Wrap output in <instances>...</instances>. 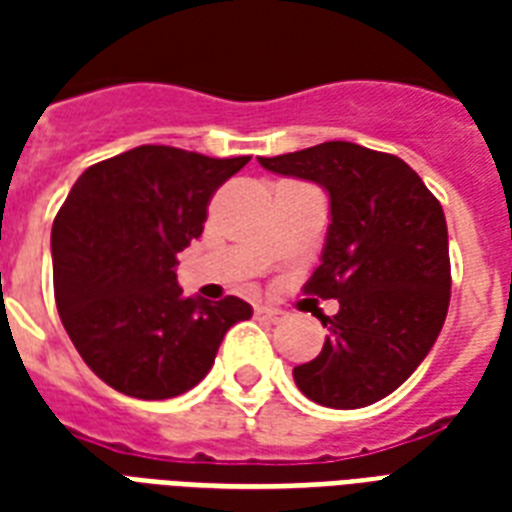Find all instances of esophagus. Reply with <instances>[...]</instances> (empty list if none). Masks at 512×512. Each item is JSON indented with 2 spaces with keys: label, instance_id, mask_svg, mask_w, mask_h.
<instances>
[{
  "label": "esophagus",
  "instance_id": "esophagus-1",
  "mask_svg": "<svg viewBox=\"0 0 512 512\" xmlns=\"http://www.w3.org/2000/svg\"><path fill=\"white\" fill-rule=\"evenodd\" d=\"M255 316L260 321H271V324H276V321H279L281 316H284V311H279V308H273V305H257Z\"/></svg>",
  "mask_w": 512,
  "mask_h": 512
}]
</instances>
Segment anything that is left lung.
<instances>
[{"label":"left lung","mask_w":512,"mask_h":512,"mask_svg":"<svg viewBox=\"0 0 512 512\" xmlns=\"http://www.w3.org/2000/svg\"><path fill=\"white\" fill-rule=\"evenodd\" d=\"M257 162L329 196L332 223L305 292L340 311L319 316L329 335L319 356L292 369L297 388L329 409L390 396L428 356L449 311L444 209L404 159L345 140Z\"/></svg>","instance_id":"8db88e82"}]
</instances>
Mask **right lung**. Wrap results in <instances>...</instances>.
<instances>
[{
	"mask_svg": "<svg viewBox=\"0 0 512 512\" xmlns=\"http://www.w3.org/2000/svg\"><path fill=\"white\" fill-rule=\"evenodd\" d=\"M249 156L138 146L92 164L52 223L55 303L84 364L124 396L175 398L252 316L239 297H183L177 255L199 239L212 193Z\"/></svg>",
	"mask_w": 512,
	"mask_h": 512,
	"instance_id": "add662e5",
	"label": "right lung"
}]
</instances>
